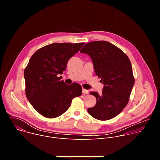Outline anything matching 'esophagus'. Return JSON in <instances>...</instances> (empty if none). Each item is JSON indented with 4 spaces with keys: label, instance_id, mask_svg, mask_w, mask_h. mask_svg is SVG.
I'll list each match as a JSON object with an SVG mask.
<instances>
[{
    "label": "esophagus",
    "instance_id": "34e87169",
    "mask_svg": "<svg viewBox=\"0 0 160 160\" xmlns=\"http://www.w3.org/2000/svg\"><path fill=\"white\" fill-rule=\"evenodd\" d=\"M82 92H83V94H88V90L83 88V89H82Z\"/></svg>",
    "mask_w": 160,
    "mask_h": 160
}]
</instances>
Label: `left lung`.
Returning a JSON list of instances; mask_svg holds the SVG:
<instances>
[{
    "instance_id": "obj_1",
    "label": "left lung",
    "mask_w": 160,
    "mask_h": 160,
    "mask_svg": "<svg viewBox=\"0 0 160 160\" xmlns=\"http://www.w3.org/2000/svg\"><path fill=\"white\" fill-rule=\"evenodd\" d=\"M80 52L90 56L96 75L104 85L102 94L90 92L97 102L88 112L99 120L115 118L127 106L135 83L129 58L118 48L104 40L86 43Z\"/></svg>"
}]
</instances>
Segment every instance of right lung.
Listing matches in <instances>:
<instances>
[{
	"instance_id": "obj_1",
	"label": "right lung",
	"mask_w": 160,
	"mask_h": 160,
	"mask_svg": "<svg viewBox=\"0 0 160 160\" xmlns=\"http://www.w3.org/2000/svg\"><path fill=\"white\" fill-rule=\"evenodd\" d=\"M85 43H54L39 49L24 71L26 96L34 109L48 118H56L69 108L72 99L82 95L77 83L67 85L59 75Z\"/></svg>"
}]
</instances>
